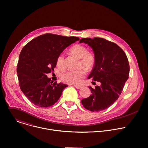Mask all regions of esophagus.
<instances>
[{"label": "esophagus", "mask_w": 148, "mask_h": 148, "mask_svg": "<svg viewBox=\"0 0 148 148\" xmlns=\"http://www.w3.org/2000/svg\"><path fill=\"white\" fill-rule=\"evenodd\" d=\"M74 86L77 88V89H81L82 88L81 85H74Z\"/></svg>", "instance_id": "obj_1"}]
</instances>
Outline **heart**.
I'll return each instance as SVG.
<instances>
[{
	"label": "heart",
	"instance_id": "heart-1",
	"mask_svg": "<svg viewBox=\"0 0 148 148\" xmlns=\"http://www.w3.org/2000/svg\"><path fill=\"white\" fill-rule=\"evenodd\" d=\"M70 53L75 57L79 59V67H84L86 70H91L95 64V57L94 55L88 52V49L82 45H76L73 46ZM57 66L63 69L64 66V58L62 55H60L56 60ZM85 70L83 67H79L77 70L68 71L61 75L62 81L69 84H78L85 75Z\"/></svg>",
	"mask_w": 148,
	"mask_h": 148
}]
</instances>
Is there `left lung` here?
<instances>
[{"label":"left lung","instance_id":"1","mask_svg":"<svg viewBox=\"0 0 148 148\" xmlns=\"http://www.w3.org/2000/svg\"><path fill=\"white\" fill-rule=\"evenodd\" d=\"M82 42L91 47L95 57V66L88 78L92 84L99 82L101 85L89 86L91 95L81 103L91 112L102 111L112 105L121 93L128 78V60L120 46L105 39L84 38L79 40Z\"/></svg>","mask_w":148,"mask_h":148}]
</instances>
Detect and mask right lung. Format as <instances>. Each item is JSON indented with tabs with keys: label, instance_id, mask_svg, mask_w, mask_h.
Wrapping results in <instances>:
<instances>
[{
	"label": "right lung",
	"instance_id": "right-lung-1",
	"mask_svg": "<svg viewBox=\"0 0 148 148\" xmlns=\"http://www.w3.org/2000/svg\"><path fill=\"white\" fill-rule=\"evenodd\" d=\"M79 39L75 36L45 34L23 48L17 73L20 89L31 103L47 108L58 101L68 85L52 82L46 74L54 71L57 58L64 49Z\"/></svg>",
	"mask_w": 148,
	"mask_h": 148
}]
</instances>
